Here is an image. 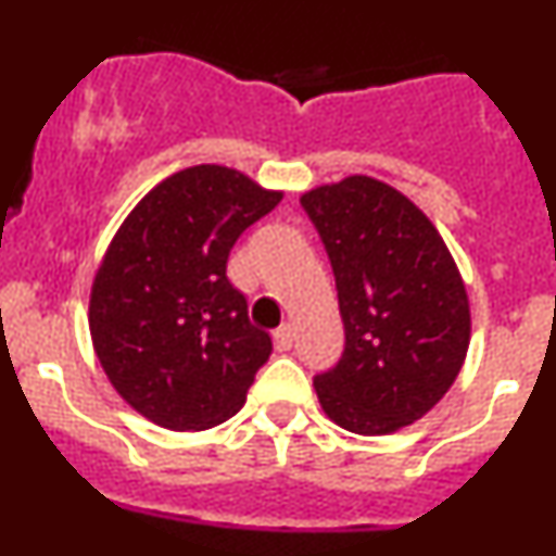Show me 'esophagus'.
I'll list each match as a JSON object with an SVG mask.
<instances>
[{
  "instance_id": "esophagus-1",
  "label": "esophagus",
  "mask_w": 556,
  "mask_h": 556,
  "mask_svg": "<svg viewBox=\"0 0 556 556\" xmlns=\"http://www.w3.org/2000/svg\"><path fill=\"white\" fill-rule=\"evenodd\" d=\"M295 341V325L282 323L277 330H274V344H277L279 352H288Z\"/></svg>"
}]
</instances>
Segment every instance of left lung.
Returning <instances> with one entry per match:
<instances>
[{
  "label": "left lung",
  "instance_id": "8db88e82",
  "mask_svg": "<svg viewBox=\"0 0 556 556\" xmlns=\"http://www.w3.org/2000/svg\"><path fill=\"white\" fill-rule=\"evenodd\" d=\"M339 290L344 352L314 377L323 412L361 435L395 433L446 395L470 339L463 277L422 210L371 177L301 195Z\"/></svg>",
  "mask_w": 556,
  "mask_h": 556
}]
</instances>
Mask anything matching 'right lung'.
<instances>
[{"mask_svg":"<svg viewBox=\"0 0 556 556\" xmlns=\"http://www.w3.org/2000/svg\"><path fill=\"white\" fill-rule=\"evenodd\" d=\"M282 201L226 166L155 185L112 239L91 290V339L128 406L169 430H206L244 406L271 336L226 277L231 247Z\"/></svg>","mask_w":556,"mask_h":556,"instance_id":"1","label":"right lung"}]
</instances>
